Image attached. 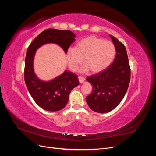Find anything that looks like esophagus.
I'll use <instances>...</instances> for the list:
<instances>
[{
  "label": "esophagus",
  "instance_id": "obj_1",
  "mask_svg": "<svg viewBox=\"0 0 156 156\" xmlns=\"http://www.w3.org/2000/svg\"><path fill=\"white\" fill-rule=\"evenodd\" d=\"M78 78H79V81L80 83H84V81H85V78H84V77L79 76Z\"/></svg>",
  "mask_w": 156,
  "mask_h": 156
}]
</instances>
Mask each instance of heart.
I'll return each mask as SVG.
<instances>
[{
  "label": "heart",
  "mask_w": 156,
  "mask_h": 156,
  "mask_svg": "<svg viewBox=\"0 0 156 156\" xmlns=\"http://www.w3.org/2000/svg\"><path fill=\"white\" fill-rule=\"evenodd\" d=\"M115 54V46L111 41L89 36L77 41L75 48H69L66 58L72 71L76 70L83 57L84 63L79 68V72L85 73L90 69L93 73H98L111 64Z\"/></svg>",
  "instance_id": "b5f03b06"
}]
</instances>
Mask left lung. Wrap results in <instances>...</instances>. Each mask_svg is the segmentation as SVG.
Masks as SVG:
<instances>
[{
  "label": "left lung",
  "instance_id": "1",
  "mask_svg": "<svg viewBox=\"0 0 156 156\" xmlns=\"http://www.w3.org/2000/svg\"><path fill=\"white\" fill-rule=\"evenodd\" d=\"M115 46L114 61L105 70L87 78L92 86V92L86 98L89 107L99 113L115 108L124 98L130 81V67L124 44L109 35Z\"/></svg>",
  "mask_w": 156,
  "mask_h": 156
}]
</instances>
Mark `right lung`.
<instances>
[{"mask_svg":"<svg viewBox=\"0 0 156 156\" xmlns=\"http://www.w3.org/2000/svg\"><path fill=\"white\" fill-rule=\"evenodd\" d=\"M76 36L68 30L49 29L36 37L27 51L25 65V81L33 100L36 104L48 111H57L65 107L72 90L79 85L77 76L65 70L56 77L43 81L37 77L34 69L36 52L42 45L55 44L59 45L65 53L75 40Z\"/></svg>","mask_w":156,"mask_h":156,"instance_id":"add662e5","label":"right lung"}]
</instances>
